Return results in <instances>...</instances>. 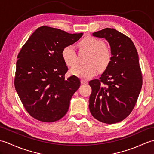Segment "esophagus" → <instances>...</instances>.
Returning a JSON list of instances; mask_svg holds the SVG:
<instances>
[{"label": "esophagus", "instance_id": "esophagus-1", "mask_svg": "<svg viewBox=\"0 0 154 154\" xmlns=\"http://www.w3.org/2000/svg\"><path fill=\"white\" fill-rule=\"evenodd\" d=\"M81 83H82V84H87L88 83V81H86V80H85V79H82V80L81 81Z\"/></svg>", "mask_w": 154, "mask_h": 154}]
</instances>
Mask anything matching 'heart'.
<instances>
[{
	"label": "heart",
	"instance_id": "1",
	"mask_svg": "<svg viewBox=\"0 0 154 154\" xmlns=\"http://www.w3.org/2000/svg\"><path fill=\"white\" fill-rule=\"evenodd\" d=\"M81 48H85L91 51L89 58V63L87 64H77L71 69L70 73L81 79H89L96 74L98 67L103 69L109 64L111 54L109 50L105 48V44L93 37H87L79 43ZM62 58L68 66H73L77 62V54L75 45L73 44L65 46L61 52ZM95 62L97 64L93 62Z\"/></svg>",
	"mask_w": 154,
	"mask_h": 154
}]
</instances>
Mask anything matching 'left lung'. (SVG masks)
Listing matches in <instances>:
<instances>
[{
	"label": "left lung",
	"mask_w": 154,
	"mask_h": 154,
	"mask_svg": "<svg viewBox=\"0 0 154 154\" xmlns=\"http://www.w3.org/2000/svg\"><path fill=\"white\" fill-rule=\"evenodd\" d=\"M93 35L107 40L112 57L99 79L89 81V110L100 122H119L131 113L142 89L138 52L130 38L116 29L106 28Z\"/></svg>",
	"instance_id": "8db88e82"
}]
</instances>
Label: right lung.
Returning a JSON list of instances; mask_svg holds the SVG:
<instances>
[{
  "label": "right lung",
  "mask_w": 154,
  "mask_h": 154,
  "mask_svg": "<svg viewBox=\"0 0 154 154\" xmlns=\"http://www.w3.org/2000/svg\"><path fill=\"white\" fill-rule=\"evenodd\" d=\"M83 34L44 26L35 30L19 52L15 89L25 109L36 120L52 122L67 113L81 82L74 75L65 79L68 68L61 52Z\"/></svg>",
  "instance_id": "1"
}]
</instances>
